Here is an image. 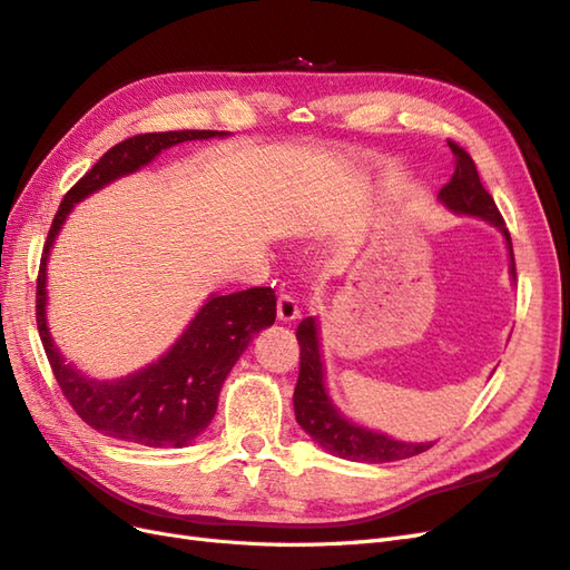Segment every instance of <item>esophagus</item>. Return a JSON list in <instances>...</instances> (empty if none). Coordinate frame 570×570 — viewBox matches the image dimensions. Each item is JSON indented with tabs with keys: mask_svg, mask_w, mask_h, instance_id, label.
<instances>
[{
	"mask_svg": "<svg viewBox=\"0 0 570 570\" xmlns=\"http://www.w3.org/2000/svg\"><path fill=\"white\" fill-rule=\"evenodd\" d=\"M278 318L285 323L299 318V304L289 295V292H281L278 295Z\"/></svg>",
	"mask_w": 570,
	"mask_h": 570,
	"instance_id": "esophagus-1",
	"label": "esophagus"
}]
</instances>
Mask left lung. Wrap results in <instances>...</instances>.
I'll return each mask as SVG.
<instances>
[{
	"label": "left lung",
	"instance_id": "1",
	"mask_svg": "<svg viewBox=\"0 0 570 570\" xmlns=\"http://www.w3.org/2000/svg\"><path fill=\"white\" fill-rule=\"evenodd\" d=\"M450 149L454 151V174L450 183L440 189L438 195L440 202L446 206V209L490 220L494 228L502 230V235L507 237L509 256H511V275L515 278L511 235L507 230L502 214H499L492 195L482 187L471 154L452 140H450ZM297 340H299V377L295 387V416H297V423L323 446V450L350 461L385 463V461L416 456L435 444V442L392 440L383 433H375V430H366L344 419L325 392L316 318L308 316L299 323Z\"/></svg>",
	"mask_w": 570,
	"mask_h": 570
}]
</instances>
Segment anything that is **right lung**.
Instances as JSON below:
<instances>
[{"label": "right lung", "instance_id": "right-lung-1", "mask_svg": "<svg viewBox=\"0 0 570 570\" xmlns=\"http://www.w3.org/2000/svg\"><path fill=\"white\" fill-rule=\"evenodd\" d=\"M228 132L218 130H168L145 132L114 145L88 174L63 195L51 220L38 273L36 318L45 354L57 383L78 416L97 433L145 446H185L212 423L218 392L235 361L252 337L273 325L275 295L271 287H249L233 295H212L187 325L180 340L157 364L120 381H92L66 364L47 327V258L49 249L71 214L73 204L97 193L111 180L135 174L161 149L187 140H209Z\"/></svg>", "mask_w": 570, "mask_h": 570}]
</instances>
